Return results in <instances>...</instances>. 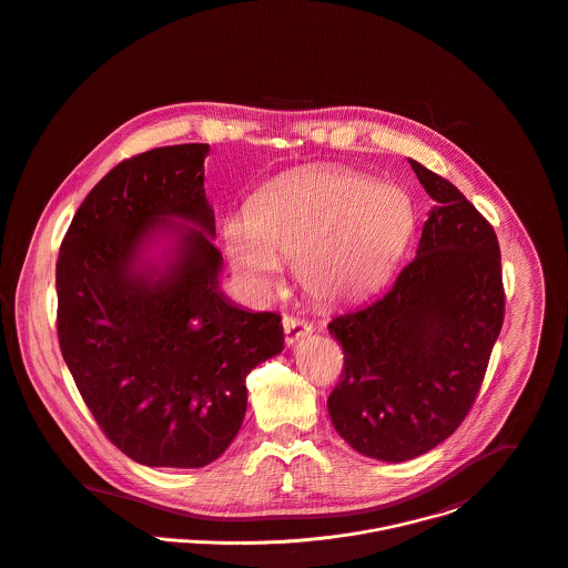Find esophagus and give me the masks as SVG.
Wrapping results in <instances>:
<instances>
[{
    "label": "esophagus",
    "mask_w": 568,
    "mask_h": 568,
    "mask_svg": "<svg viewBox=\"0 0 568 568\" xmlns=\"http://www.w3.org/2000/svg\"><path fill=\"white\" fill-rule=\"evenodd\" d=\"M283 329H285V342H287V346L303 341L305 336H310V334L314 332L310 323L298 321V318H292V316H285V318H283Z\"/></svg>",
    "instance_id": "obj_1"
}]
</instances>
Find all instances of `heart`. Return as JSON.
<instances>
[{
    "instance_id": "1",
    "label": "heart",
    "mask_w": 568,
    "mask_h": 568,
    "mask_svg": "<svg viewBox=\"0 0 568 568\" xmlns=\"http://www.w3.org/2000/svg\"><path fill=\"white\" fill-rule=\"evenodd\" d=\"M415 206L395 184L351 169H307L265 186L247 217L224 226L234 272L261 296L281 285V263L294 261L303 290L342 303L375 287L415 232Z\"/></svg>"
}]
</instances>
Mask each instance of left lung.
Segmentation results:
<instances>
[{"label":"left lung","mask_w":568,"mask_h":568,"mask_svg":"<svg viewBox=\"0 0 568 568\" xmlns=\"http://www.w3.org/2000/svg\"><path fill=\"white\" fill-rule=\"evenodd\" d=\"M410 166L435 200L417 256L379 298L329 323L344 351L332 424L386 463L422 456L460 426L505 316L494 227L448 180Z\"/></svg>","instance_id":"obj_1"}]
</instances>
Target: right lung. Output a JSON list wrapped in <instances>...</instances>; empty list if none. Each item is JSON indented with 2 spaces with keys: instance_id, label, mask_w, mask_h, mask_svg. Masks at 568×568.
I'll use <instances>...</instances> for the list:
<instances>
[{
  "instance_id": "1",
  "label": "right lung",
  "mask_w": 568,
  "mask_h": 568,
  "mask_svg": "<svg viewBox=\"0 0 568 568\" xmlns=\"http://www.w3.org/2000/svg\"><path fill=\"white\" fill-rule=\"evenodd\" d=\"M209 144L160 146L114 166L59 250L57 332L94 419L149 467H204L236 437L247 373L283 351L281 316L220 290ZM169 240L153 257L150 247Z\"/></svg>"
}]
</instances>
